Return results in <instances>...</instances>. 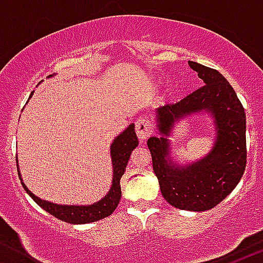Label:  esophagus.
<instances>
[{"instance_id":"34e87169","label":"esophagus","mask_w":263,"mask_h":263,"mask_svg":"<svg viewBox=\"0 0 263 263\" xmlns=\"http://www.w3.org/2000/svg\"><path fill=\"white\" fill-rule=\"evenodd\" d=\"M152 125L146 118H138L136 121V134L141 142H145L152 136Z\"/></svg>"}]
</instances>
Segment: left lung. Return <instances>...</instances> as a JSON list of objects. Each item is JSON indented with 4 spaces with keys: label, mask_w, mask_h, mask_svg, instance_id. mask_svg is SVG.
Instances as JSON below:
<instances>
[{
    "label": "left lung",
    "mask_w": 263,
    "mask_h": 263,
    "mask_svg": "<svg viewBox=\"0 0 263 263\" xmlns=\"http://www.w3.org/2000/svg\"><path fill=\"white\" fill-rule=\"evenodd\" d=\"M188 64L204 85L179 103L155 110L160 137H150L147 146L167 203L179 210L203 212L221 203L242 178L246 167V117L236 92L220 72L196 62ZM203 110L214 117L215 146L203 160L188 166L174 164L168 158L166 136L175 120Z\"/></svg>",
    "instance_id": "1"
}]
</instances>
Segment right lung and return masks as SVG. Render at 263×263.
Listing matches in <instances>:
<instances>
[{
	"mask_svg": "<svg viewBox=\"0 0 263 263\" xmlns=\"http://www.w3.org/2000/svg\"><path fill=\"white\" fill-rule=\"evenodd\" d=\"M32 93L34 92H31L30 97L32 96ZM137 146H138V138L136 136L134 125L132 124L120 136L116 137L113 143L110 145V157L111 164H113V180H111L110 190L101 200L95 204H90V205H60V204H53L50 203V201L42 200V199H39L38 196L32 194L31 191H29V188L25 185L22 178H21L20 171H18V175H20L21 183H22L25 191L29 194V196L50 215L55 216L62 221L69 222V224L95 222L104 217H108L117 208L121 199L120 180L124 175L125 170H126L130 154Z\"/></svg>",
	"mask_w": 263,
	"mask_h": 263,
	"instance_id": "obj_1",
	"label": "right lung"
}]
</instances>
